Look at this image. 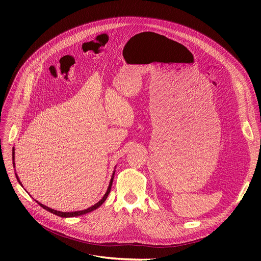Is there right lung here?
Returning a JSON list of instances; mask_svg holds the SVG:
<instances>
[{
    "label": "right lung",
    "mask_w": 261,
    "mask_h": 261,
    "mask_svg": "<svg viewBox=\"0 0 261 261\" xmlns=\"http://www.w3.org/2000/svg\"><path fill=\"white\" fill-rule=\"evenodd\" d=\"M12 155H13V160H14V147H13V150H12ZM14 164V163H13ZM114 174H115V172L113 173V176H111V179H110V181H109V186H108V188H107V191H106V193L104 194V196L102 197V199L99 201V202H97L96 204H94V205H92L91 207H89V208H87V210H84V211H77V212H60V211H56V210H53V208H49L48 206H46V205H44V204H41L40 202H38L44 210H46V211H48V212H50V213H53V214H55V215H57V216H59V217H62V218H69V217H77V216H81V215H85V214H88V213H90V212H92V211H94V210H96V208H98L105 200H106V198H107V196H108V194H109V192H110V189H111V185H113V180H114ZM16 178H17V180H18V182L20 184V180H19V178H18V176H17V174H16ZM21 185V184H20Z\"/></svg>",
    "instance_id": "obj_1"
}]
</instances>
